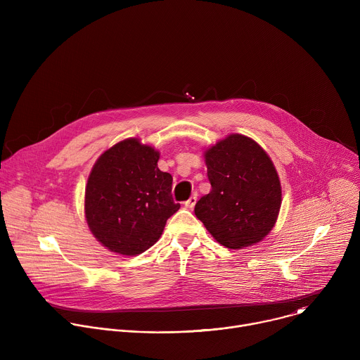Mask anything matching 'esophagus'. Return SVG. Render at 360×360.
Listing matches in <instances>:
<instances>
[{"mask_svg":"<svg viewBox=\"0 0 360 360\" xmlns=\"http://www.w3.org/2000/svg\"><path fill=\"white\" fill-rule=\"evenodd\" d=\"M195 203H196V193H193V195L185 202V207H186L188 210H192V208L195 207Z\"/></svg>","mask_w":360,"mask_h":360,"instance_id":"obj_1","label":"esophagus"}]
</instances>
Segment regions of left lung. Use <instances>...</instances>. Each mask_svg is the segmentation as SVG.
I'll return each mask as SVG.
<instances>
[{"label": "left lung", "instance_id": "8db88e82", "mask_svg": "<svg viewBox=\"0 0 360 360\" xmlns=\"http://www.w3.org/2000/svg\"><path fill=\"white\" fill-rule=\"evenodd\" d=\"M211 192L195 215L214 239L229 249L261 242L274 229L282 186L266 150L249 136L231 134L203 150Z\"/></svg>", "mask_w": 360, "mask_h": 360}]
</instances>
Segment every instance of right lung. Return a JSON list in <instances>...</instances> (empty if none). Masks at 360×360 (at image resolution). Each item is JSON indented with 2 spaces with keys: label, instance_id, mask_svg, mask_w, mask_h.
Segmentation results:
<instances>
[{
  "label": "right lung",
  "instance_id": "obj_1",
  "mask_svg": "<svg viewBox=\"0 0 360 360\" xmlns=\"http://www.w3.org/2000/svg\"><path fill=\"white\" fill-rule=\"evenodd\" d=\"M160 150L128 138L104 150L85 186L84 212L95 239L108 250L135 256L155 243L181 205L172 176L158 168Z\"/></svg>",
  "mask_w": 360,
  "mask_h": 360
}]
</instances>
